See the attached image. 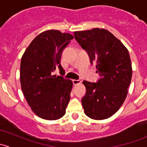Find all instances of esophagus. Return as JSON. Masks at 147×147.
<instances>
[{
	"label": "esophagus",
	"mask_w": 147,
	"mask_h": 147,
	"mask_svg": "<svg viewBox=\"0 0 147 147\" xmlns=\"http://www.w3.org/2000/svg\"><path fill=\"white\" fill-rule=\"evenodd\" d=\"M81 81L80 80H72V83H73V84H75V85H76V84H79V83H80Z\"/></svg>",
	"instance_id": "esophagus-1"
}]
</instances>
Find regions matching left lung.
<instances>
[{"mask_svg": "<svg viewBox=\"0 0 147 147\" xmlns=\"http://www.w3.org/2000/svg\"><path fill=\"white\" fill-rule=\"evenodd\" d=\"M75 38L96 64L100 78L83 81L86 94L82 99L84 114L93 119H107L116 113L127 95L132 75L129 54L125 46L105 29L74 32Z\"/></svg>", "mask_w": 147, "mask_h": 147, "instance_id": "1", "label": "left lung"}]
</instances>
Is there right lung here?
I'll return each mask as SVG.
<instances>
[{
	"instance_id": "right-lung-1",
	"label": "right lung",
	"mask_w": 147,
	"mask_h": 147,
	"mask_svg": "<svg viewBox=\"0 0 147 147\" xmlns=\"http://www.w3.org/2000/svg\"><path fill=\"white\" fill-rule=\"evenodd\" d=\"M74 37L50 30L31 42L21 58L20 80L28 105L39 117L56 120L65 114L70 100L72 82L63 78L62 53ZM58 68L61 76L52 72Z\"/></svg>"
}]
</instances>
